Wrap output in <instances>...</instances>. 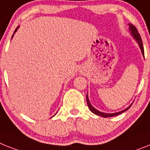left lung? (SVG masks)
I'll list each match as a JSON object with an SVG mask.
<instances>
[{"mask_svg": "<svg viewBox=\"0 0 150 150\" xmlns=\"http://www.w3.org/2000/svg\"><path fill=\"white\" fill-rule=\"evenodd\" d=\"M129 26H130V30L131 31V34L134 35V37L135 38V39L137 40V42H138V44H139V47H140V49H141V51H142V53H143V54L144 55V49H143V42H142L141 36H140V35H139V32H138L137 29V28L135 27V26H134V25H133V24H131V23L129 24ZM86 102H87V105H88V106H89V109H90L91 112H93V113H94L95 115H99V116H102V117H114V116H116V115H120V114L123 113L124 112H125V111H127V109H129L130 106H131V105H130L128 108H127L126 109H125L124 111H121V112H117V113L107 114V113H102V112H100L99 111H98V110H96V108H93V106H92V105L90 104V102H89L87 95H86Z\"/></svg>", "mask_w": 150, "mask_h": 150, "instance_id": "obj_1", "label": "left lung"}]
</instances>
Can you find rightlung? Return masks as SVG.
Returning a JSON list of instances; mask_svg holds the SVG:
<instances>
[{"label": "right lung", "instance_id": "right-lung-1", "mask_svg": "<svg viewBox=\"0 0 150 150\" xmlns=\"http://www.w3.org/2000/svg\"><path fill=\"white\" fill-rule=\"evenodd\" d=\"M17 29H18V27H17V28H16V29H15V31H14V33H15V32H16V30H17ZM13 35H12V37H13Z\"/></svg>", "mask_w": 150, "mask_h": 150}]
</instances>
